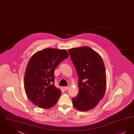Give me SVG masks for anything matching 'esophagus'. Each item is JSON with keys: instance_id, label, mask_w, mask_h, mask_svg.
I'll return each instance as SVG.
<instances>
[{"instance_id": "esophagus-1", "label": "esophagus", "mask_w": 134, "mask_h": 134, "mask_svg": "<svg viewBox=\"0 0 134 134\" xmlns=\"http://www.w3.org/2000/svg\"><path fill=\"white\" fill-rule=\"evenodd\" d=\"M64 88L65 90H67L70 88V87L69 86H65V87H64Z\"/></svg>"}]
</instances>
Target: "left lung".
<instances>
[{
  "label": "left lung",
  "mask_w": 134,
  "mask_h": 134,
  "mask_svg": "<svg viewBox=\"0 0 134 134\" xmlns=\"http://www.w3.org/2000/svg\"><path fill=\"white\" fill-rule=\"evenodd\" d=\"M76 70L79 93L72 98L73 105L81 111L94 108L104 96L107 76L102 58L87 46L68 50Z\"/></svg>",
  "instance_id": "1"
}]
</instances>
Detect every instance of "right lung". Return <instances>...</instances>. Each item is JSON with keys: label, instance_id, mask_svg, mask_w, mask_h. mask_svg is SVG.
Segmentation results:
<instances>
[{"label": "right lung", "instance_id": "1", "mask_svg": "<svg viewBox=\"0 0 134 134\" xmlns=\"http://www.w3.org/2000/svg\"><path fill=\"white\" fill-rule=\"evenodd\" d=\"M69 57L64 49L46 48L34 54L30 59L24 77V87L27 98L43 109L55 105L61 91L54 85V70Z\"/></svg>", "mask_w": 134, "mask_h": 134}]
</instances>
